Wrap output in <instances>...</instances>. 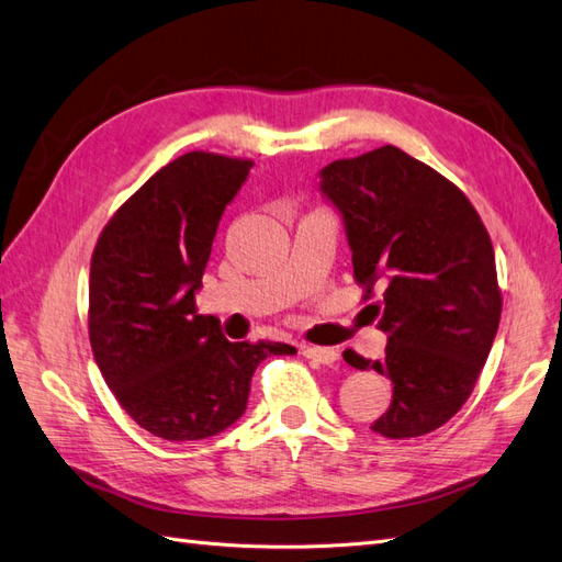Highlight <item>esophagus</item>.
<instances>
[{"label":"esophagus","instance_id":"1","mask_svg":"<svg viewBox=\"0 0 562 562\" xmlns=\"http://www.w3.org/2000/svg\"><path fill=\"white\" fill-rule=\"evenodd\" d=\"M303 355L307 360L317 364H334L338 360V352L334 348H319V346H305Z\"/></svg>","mask_w":562,"mask_h":562}]
</instances>
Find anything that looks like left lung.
Returning a JSON list of instances; mask_svg holds the SVG:
<instances>
[{"instance_id":"1","label":"left lung","mask_w":562,"mask_h":562,"mask_svg":"<svg viewBox=\"0 0 562 562\" xmlns=\"http://www.w3.org/2000/svg\"><path fill=\"white\" fill-rule=\"evenodd\" d=\"M322 193L344 214L352 273L389 336L381 360L346 350L355 369L391 379L372 429L415 439L470 398L498 331L503 297L488 231L446 176L384 145L322 169Z\"/></svg>"}]
</instances>
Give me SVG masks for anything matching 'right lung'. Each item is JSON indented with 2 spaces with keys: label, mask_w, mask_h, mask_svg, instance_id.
Wrapping results in <instances>:
<instances>
[{
  "label": "right lung",
  "mask_w": 562,
  "mask_h": 562,
  "mask_svg": "<svg viewBox=\"0 0 562 562\" xmlns=\"http://www.w3.org/2000/svg\"><path fill=\"white\" fill-rule=\"evenodd\" d=\"M252 159L188 153L121 204L90 262L88 331L94 362L119 405L164 441L228 429L248 405L257 364L295 348L231 344L195 310L226 204Z\"/></svg>",
  "instance_id": "obj_1"
}]
</instances>
